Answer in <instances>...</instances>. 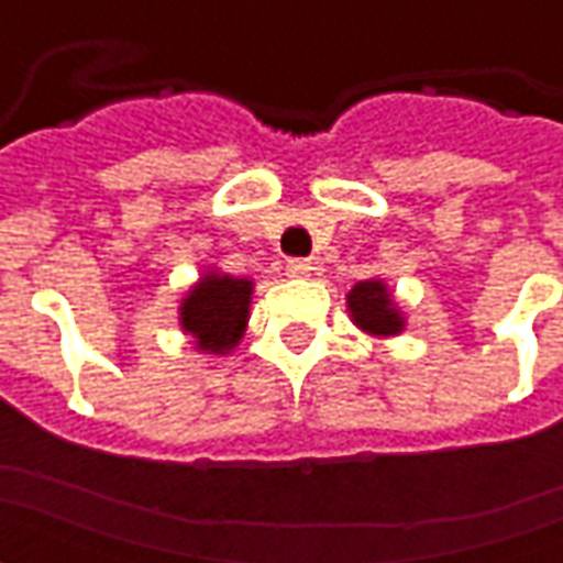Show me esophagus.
Listing matches in <instances>:
<instances>
[{
    "label": "esophagus",
    "mask_w": 563,
    "mask_h": 563,
    "mask_svg": "<svg viewBox=\"0 0 563 563\" xmlns=\"http://www.w3.org/2000/svg\"><path fill=\"white\" fill-rule=\"evenodd\" d=\"M286 274L289 277H310L313 274V262L310 258H289L286 262Z\"/></svg>",
    "instance_id": "obj_1"
}]
</instances>
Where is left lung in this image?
Returning <instances> with one entry per match:
<instances>
[{"mask_svg": "<svg viewBox=\"0 0 563 563\" xmlns=\"http://www.w3.org/2000/svg\"><path fill=\"white\" fill-rule=\"evenodd\" d=\"M346 310L355 325L374 338H395L404 331V313L395 307L389 286L383 280L355 283L346 295Z\"/></svg>", "mask_w": 563, "mask_h": 563, "instance_id": "8db88e82", "label": "left lung"}]
</instances>
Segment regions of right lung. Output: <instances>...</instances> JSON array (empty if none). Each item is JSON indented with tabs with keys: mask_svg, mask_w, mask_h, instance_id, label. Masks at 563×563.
Listing matches in <instances>:
<instances>
[{
	"mask_svg": "<svg viewBox=\"0 0 563 563\" xmlns=\"http://www.w3.org/2000/svg\"><path fill=\"white\" fill-rule=\"evenodd\" d=\"M250 298H253V280L208 271L186 292L180 305V329L196 338V350L201 353H232L246 331Z\"/></svg>",
	"mask_w": 563,
	"mask_h": 563,
	"instance_id": "1",
	"label": "right lung"
}]
</instances>
